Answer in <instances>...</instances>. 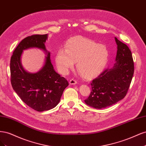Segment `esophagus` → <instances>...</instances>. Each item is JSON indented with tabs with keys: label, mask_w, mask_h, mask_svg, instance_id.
<instances>
[{
	"label": "esophagus",
	"mask_w": 146,
	"mask_h": 146,
	"mask_svg": "<svg viewBox=\"0 0 146 146\" xmlns=\"http://www.w3.org/2000/svg\"><path fill=\"white\" fill-rule=\"evenodd\" d=\"M77 83V80H75V79H71V80H69V84L70 85H76V84Z\"/></svg>",
	"instance_id": "esophagus-1"
}]
</instances>
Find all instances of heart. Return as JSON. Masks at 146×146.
Listing matches in <instances>:
<instances>
[{
    "label": "heart",
    "mask_w": 146,
    "mask_h": 146,
    "mask_svg": "<svg viewBox=\"0 0 146 146\" xmlns=\"http://www.w3.org/2000/svg\"><path fill=\"white\" fill-rule=\"evenodd\" d=\"M107 47L91 39L76 36L69 39L64 49L57 52L55 62L62 74H66L77 62V69L82 76L90 78L102 71L108 60Z\"/></svg>",
    "instance_id": "obj_1"
}]
</instances>
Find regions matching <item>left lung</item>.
<instances>
[{
  "label": "left lung",
  "mask_w": 146,
  "mask_h": 146,
  "mask_svg": "<svg viewBox=\"0 0 146 146\" xmlns=\"http://www.w3.org/2000/svg\"><path fill=\"white\" fill-rule=\"evenodd\" d=\"M117 44L115 63L94 79L91 92L85 102L97 109L107 108L125 96L134 73V63L128 46L114 38Z\"/></svg>",
  "instance_id": "1"
}]
</instances>
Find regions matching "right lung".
<instances>
[{
  "label": "right lung",
  "instance_id": "right-lung-1",
  "mask_svg": "<svg viewBox=\"0 0 146 146\" xmlns=\"http://www.w3.org/2000/svg\"><path fill=\"white\" fill-rule=\"evenodd\" d=\"M48 34L32 35L24 38L15 48L10 60L13 90L26 105L37 111L55 107L69 85L67 80L56 72L52 64L50 53L45 46ZM31 48L42 50L46 55L42 68L33 73L25 70L21 62L23 51Z\"/></svg>",
  "mask_w": 146,
  "mask_h": 146
}]
</instances>
